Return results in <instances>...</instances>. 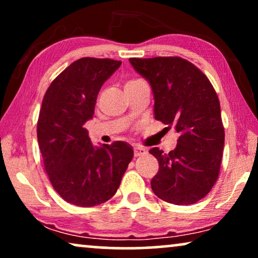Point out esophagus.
<instances>
[{
  "label": "esophagus",
  "instance_id": "obj_1",
  "mask_svg": "<svg viewBox=\"0 0 258 258\" xmlns=\"http://www.w3.org/2000/svg\"><path fill=\"white\" fill-rule=\"evenodd\" d=\"M148 153L147 149H144L142 147H135L134 148V155H135V157H139V156H143V155H146Z\"/></svg>",
  "mask_w": 258,
  "mask_h": 258
}]
</instances>
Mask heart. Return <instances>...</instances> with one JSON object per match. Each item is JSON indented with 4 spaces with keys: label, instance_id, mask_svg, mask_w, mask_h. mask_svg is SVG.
<instances>
[{
    "label": "heart",
    "instance_id": "1",
    "mask_svg": "<svg viewBox=\"0 0 258 258\" xmlns=\"http://www.w3.org/2000/svg\"><path fill=\"white\" fill-rule=\"evenodd\" d=\"M137 81H140V80H133V81H129L128 83H134V82H137Z\"/></svg>",
    "mask_w": 258,
    "mask_h": 258
}]
</instances>
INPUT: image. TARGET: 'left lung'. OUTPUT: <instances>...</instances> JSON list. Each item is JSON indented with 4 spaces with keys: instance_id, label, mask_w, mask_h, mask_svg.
Masks as SVG:
<instances>
[{
    "instance_id": "8db88e82",
    "label": "left lung",
    "mask_w": 258,
    "mask_h": 258,
    "mask_svg": "<svg viewBox=\"0 0 258 258\" xmlns=\"http://www.w3.org/2000/svg\"><path fill=\"white\" fill-rule=\"evenodd\" d=\"M129 61L150 83L155 118L179 134L170 153L149 150L160 165L151 189L158 199L176 206L199 202L216 183L223 155L224 128L216 91L197 67L177 56Z\"/></svg>"
}]
</instances>
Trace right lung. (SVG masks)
<instances>
[{"label":"right lung","instance_id":"add662e5","mask_svg":"<svg viewBox=\"0 0 258 258\" xmlns=\"http://www.w3.org/2000/svg\"><path fill=\"white\" fill-rule=\"evenodd\" d=\"M121 63L77 59L52 81L42 101L37 141L44 169L58 195L74 206L95 207L110 200L133 160L128 143L96 147L84 128L93 118L101 87Z\"/></svg>","mask_w":258,"mask_h":258}]
</instances>
